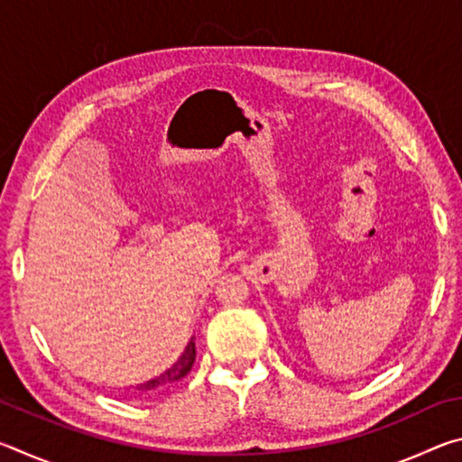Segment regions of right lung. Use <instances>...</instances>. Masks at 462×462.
I'll return each mask as SVG.
<instances>
[{
	"instance_id": "right-lung-1",
	"label": "right lung",
	"mask_w": 462,
	"mask_h": 462,
	"mask_svg": "<svg viewBox=\"0 0 462 462\" xmlns=\"http://www.w3.org/2000/svg\"><path fill=\"white\" fill-rule=\"evenodd\" d=\"M195 363V342L193 338L189 340V344H187L183 355L179 356V361L171 366V369H167L162 374H159V377H154L151 381L146 383H140L138 385V391H143V393H148L151 389H159V387H165V385H171V383H175L179 379H183L187 373L191 371V366Z\"/></svg>"
}]
</instances>
